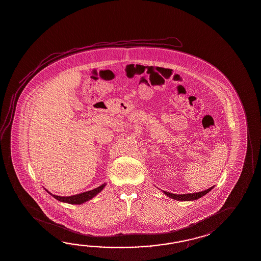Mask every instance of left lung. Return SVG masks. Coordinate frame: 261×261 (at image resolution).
<instances>
[{"mask_svg":"<svg viewBox=\"0 0 261 261\" xmlns=\"http://www.w3.org/2000/svg\"><path fill=\"white\" fill-rule=\"evenodd\" d=\"M213 187L211 188L206 189L203 192H198V193H194V194H171L168 192H164V194H166L170 198H173L175 200L179 201H193L195 199H198L202 196H204L205 194H207L210 191H212Z\"/></svg>","mask_w":261,"mask_h":261,"instance_id":"1","label":"left lung"}]
</instances>
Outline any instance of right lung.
<instances>
[{
    "instance_id": "obj_1",
    "label": "right lung",
    "mask_w": 261,
    "mask_h": 261,
    "mask_svg": "<svg viewBox=\"0 0 261 261\" xmlns=\"http://www.w3.org/2000/svg\"><path fill=\"white\" fill-rule=\"evenodd\" d=\"M106 183H104L102 185H100L99 187L91 190V191H88V192H85V193H82V194H75V195H71V196H58V195H55V194H51L55 199L60 201V202H65V203H68V204H75V205H80V204H83L86 201L90 200L94 196H96L98 193H100L104 187H105Z\"/></svg>"
}]
</instances>
